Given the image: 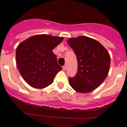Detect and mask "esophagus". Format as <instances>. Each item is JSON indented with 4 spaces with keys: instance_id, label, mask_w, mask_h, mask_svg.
<instances>
[{
    "instance_id": "34e87169",
    "label": "esophagus",
    "mask_w": 127,
    "mask_h": 127,
    "mask_svg": "<svg viewBox=\"0 0 127 127\" xmlns=\"http://www.w3.org/2000/svg\"><path fill=\"white\" fill-rule=\"evenodd\" d=\"M63 70H65L66 69H67V66H66V65H64L63 66Z\"/></svg>"
}]
</instances>
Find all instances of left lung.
<instances>
[{"instance_id": "left-lung-1", "label": "left lung", "mask_w": 127, "mask_h": 127, "mask_svg": "<svg viewBox=\"0 0 127 127\" xmlns=\"http://www.w3.org/2000/svg\"><path fill=\"white\" fill-rule=\"evenodd\" d=\"M67 43L77 60V73L69 77V85L77 92H90L98 88L108 74L109 54L99 42L88 37L70 38Z\"/></svg>"}]
</instances>
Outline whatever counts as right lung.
Masks as SVG:
<instances>
[{
	"mask_svg": "<svg viewBox=\"0 0 127 127\" xmlns=\"http://www.w3.org/2000/svg\"><path fill=\"white\" fill-rule=\"evenodd\" d=\"M63 39L62 37L35 35L18 46L16 51L17 67L30 86L46 88L52 83L56 74L62 69L52 50Z\"/></svg>",
	"mask_w": 127,
	"mask_h": 127,
	"instance_id": "obj_1",
	"label": "right lung"
}]
</instances>
